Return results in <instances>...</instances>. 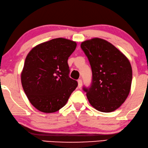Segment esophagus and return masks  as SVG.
<instances>
[{"label": "esophagus", "mask_w": 148, "mask_h": 148, "mask_svg": "<svg viewBox=\"0 0 148 148\" xmlns=\"http://www.w3.org/2000/svg\"><path fill=\"white\" fill-rule=\"evenodd\" d=\"M78 88H80L81 86H82V81L81 79H79V80H78Z\"/></svg>", "instance_id": "esophagus-1"}]
</instances>
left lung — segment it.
Segmentation results:
<instances>
[{"instance_id":"obj_1","label":"left lung","mask_w":148,"mask_h":148,"mask_svg":"<svg viewBox=\"0 0 148 148\" xmlns=\"http://www.w3.org/2000/svg\"><path fill=\"white\" fill-rule=\"evenodd\" d=\"M81 48L92 72L90 88L84 87L89 103L99 111H115L130 94L132 68L127 58L109 41L93 38L83 41Z\"/></svg>"}]
</instances>
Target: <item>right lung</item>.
Listing matches in <instances>:
<instances>
[{
	"label": "right lung",
	"mask_w": 148,
	"mask_h": 148,
	"mask_svg": "<svg viewBox=\"0 0 148 148\" xmlns=\"http://www.w3.org/2000/svg\"><path fill=\"white\" fill-rule=\"evenodd\" d=\"M76 43L53 39L33 47L27 56L21 79L24 92L35 109L45 113L59 111L78 86L69 77L68 60Z\"/></svg>",
	"instance_id": "1"
}]
</instances>
